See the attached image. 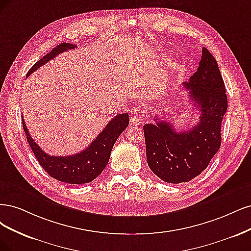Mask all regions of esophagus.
I'll return each mask as SVG.
<instances>
[{"label": "esophagus", "mask_w": 251, "mask_h": 251, "mask_svg": "<svg viewBox=\"0 0 251 251\" xmlns=\"http://www.w3.org/2000/svg\"><path fill=\"white\" fill-rule=\"evenodd\" d=\"M143 121H144V111L142 109H140V108L133 110V112L130 115L131 125L142 124Z\"/></svg>", "instance_id": "esophagus-1"}]
</instances>
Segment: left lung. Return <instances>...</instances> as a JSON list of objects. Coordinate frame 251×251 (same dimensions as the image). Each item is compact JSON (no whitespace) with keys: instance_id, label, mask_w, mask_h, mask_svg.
<instances>
[{"instance_id":"1","label":"left lung","mask_w":251,"mask_h":251,"mask_svg":"<svg viewBox=\"0 0 251 251\" xmlns=\"http://www.w3.org/2000/svg\"><path fill=\"white\" fill-rule=\"evenodd\" d=\"M183 86L200 109L197 125L179 132L157 118L156 124L144 125L148 166L169 183L188 182L206 169L221 146V123L227 110L223 78L206 48H202L199 67Z\"/></svg>"}]
</instances>
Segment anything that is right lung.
I'll return each instance as SVG.
<instances>
[{
  "instance_id": "right-lung-1",
  "label": "right lung",
  "mask_w": 251,
  "mask_h": 251,
  "mask_svg": "<svg viewBox=\"0 0 251 251\" xmlns=\"http://www.w3.org/2000/svg\"><path fill=\"white\" fill-rule=\"evenodd\" d=\"M75 48H77V46L73 44L61 43L50 53L45 55L42 59H39L29 70L27 76L42 67L43 64L55 58L58 54L73 50ZM22 121L27 141L39 165L43 167L45 171L58 181L71 184H83L91 182L96 177H98L108 164L112 147L120 134L125 130L129 124V116L128 114L117 115L109 121L102 132L97 135L90 146L81 152L69 156H52L47 154L31 137L24 119H22Z\"/></svg>"
}]
</instances>
